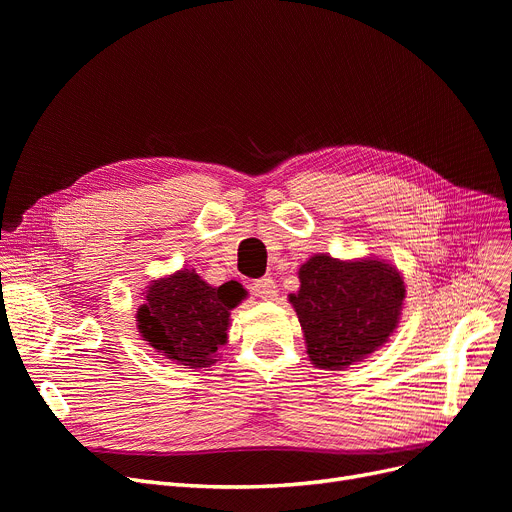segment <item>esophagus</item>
<instances>
[{"instance_id":"obj_1","label":"esophagus","mask_w":512,"mask_h":512,"mask_svg":"<svg viewBox=\"0 0 512 512\" xmlns=\"http://www.w3.org/2000/svg\"><path fill=\"white\" fill-rule=\"evenodd\" d=\"M251 290H253L255 297H259V299H263V301H274V299L278 297V286H276L274 278H270V276L255 280L253 286H251Z\"/></svg>"}]
</instances>
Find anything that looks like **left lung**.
I'll list each match as a JSON object with an SVG mask.
<instances>
[{
  "label": "left lung",
  "instance_id": "8db88e82",
  "mask_svg": "<svg viewBox=\"0 0 512 512\" xmlns=\"http://www.w3.org/2000/svg\"><path fill=\"white\" fill-rule=\"evenodd\" d=\"M301 288L288 301L319 369H344L388 342L405 305V280L384 259L340 261L313 255L299 270Z\"/></svg>",
  "mask_w": 512,
  "mask_h": 512
}]
</instances>
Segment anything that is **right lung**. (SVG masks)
Masks as SVG:
<instances>
[{"label": "right lung", "instance_id": "obj_1", "mask_svg": "<svg viewBox=\"0 0 512 512\" xmlns=\"http://www.w3.org/2000/svg\"><path fill=\"white\" fill-rule=\"evenodd\" d=\"M137 311L143 340L166 359L191 369L211 367L228 340L230 311L245 299L238 282L209 286L195 270L153 280Z\"/></svg>", "mask_w": 512, "mask_h": 512}]
</instances>
